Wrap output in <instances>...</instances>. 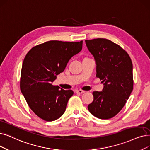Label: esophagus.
<instances>
[{
    "mask_svg": "<svg viewBox=\"0 0 150 150\" xmlns=\"http://www.w3.org/2000/svg\"><path fill=\"white\" fill-rule=\"evenodd\" d=\"M84 92H85V91H83V90H81V89L76 90V91H75V93H76V94H82V93H84Z\"/></svg>",
    "mask_w": 150,
    "mask_h": 150,
    "instance_id": "1",
    "label": "esophagus"
}]
</instances>
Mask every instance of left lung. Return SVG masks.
<instances>
[{
	"label": "left lung",
	"mask_w": 150,
	"mask_h": 150,
	"mask_svg": "<svg viewBox=\"0 0 150 150\" xmlns=\"http://www.w3.org/2000/svg\"><path fill=\"white\" fill-rule=\"evenodd\" d=\"M96 62V77L102 80L101 92L94 91L89 112L99 119L108 120L125 106L133 89L132 63L127 52L106 38L85 40Z\"/></svg>",
	"instance_id": "8db88e82"
}]
</instances>
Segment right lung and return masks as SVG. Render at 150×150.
I'll list each match as a JSON object with an SVG mask.
<instances>
[{"mask_svg": "<svg viewBox=\"0 0 150 150\" xmlns=\"http://www.w3.org/2000/svg\"><path fill=\"white\" fill-rule=\"evenodd\" d=\"M83 41L50 40L31 48L25 56L20 89L29 107L39 118L53 121L64 114L73 91L59 89L51 82L62 72L73 56L82 49Z\"/></svg>", "mask_w": 150, "mask_h": 150, "instance_id": "right-lung-1", "label": "right lung"}]
</instances>
